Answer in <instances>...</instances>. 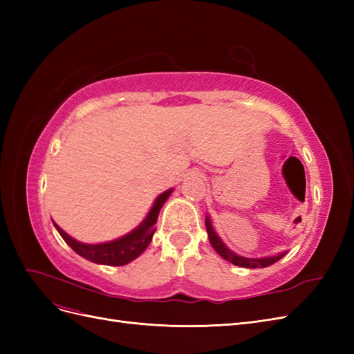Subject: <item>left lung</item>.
<instances>
[{
	"label": "left lung",
	"instance_id": "1",
	"mask_svg": "<svg viewBox=\"0 0 354 354\" xmlns=\"http://www.w3.org/2000/svg\"><path fill=\"white\" fill-rule=\"evenodd\" d=\"M205 226H207V232H208V239L212 245V248L217 251V254L220 257H223L224 260L230 261L234 266L239 267H245V269H264V267H269L272 264H274L276 261H279L282 257L286 254L285 252H279L276 255H270V257H261V259H248V257H242L236 252H233L232 250H229L226 243H224L218 234L214 230L212 224H211V218L209 216L205 217Z\"/></svg>",
	"mask_w": 354,
	"mask_h": 354
}]
</instances>
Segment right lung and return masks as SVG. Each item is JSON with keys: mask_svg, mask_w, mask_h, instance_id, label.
Masks as SVG:
<instances>
[{"mask_svg": "<svg viewBox=\"0 0 354 354\" xmlns=\"http://www.w3.org/2000/svg\"><path fill=\"white\" fill-rule=\"evenodd\" d=\"M173 190L174 189L171 187L162 192V194L155 199L151 211L147 212L145 220L138 224L134 230L128 232L124 236L109 242L84 243L69 236V234L65 230H62L55 221H53V224H55V227L60 233L63 241H65L78 255L84 257L85 260L104 266H125L136 260L138 255H142L149 246V243L152 242L153 233L156 230L155 224L159 216V211L164 207V203L167 202L169 195L173 194Z\"/></svg>", "mask_w": 354, "mask_h": 354, "instance_id": "obj_1", "label": "right lung"}]
</instances>
